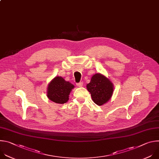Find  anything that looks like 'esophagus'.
<instances>
[{
    "mask_svg": "<svg viewBox=\"0 0 159 159\" xmlns=\"http://www.w3.org/2000/svg\"><path fill=\"white\" fill-rule=\"evenodd\" d=\"M77 85L78 87H81L83 86V82H79V83H77Z\"/></svg>",
    "mask_w": 159,
    "mask_h": 159,
    "instance_id": "obj_1",
    "label": "esophagus"
}]
</instances>
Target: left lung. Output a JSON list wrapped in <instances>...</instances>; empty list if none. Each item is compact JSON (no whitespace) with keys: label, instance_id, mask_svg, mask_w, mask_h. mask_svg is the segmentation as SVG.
Here are the masks:
<instances>
[{"label":"left lung","instance_id":"1","mask_svg":"<svg viewBox=\"0 0 159 159\" xmlns=\"http://www.w3.org/2000/svg\"><path fill=\"white\" fill-rule=\"evenodd\" d=\"M86 87L91 95L93 101L98 106L107 103L111 98L114 91L112 82L100 73L93 75L90 82L87 84Z\"/></svg>","mask_w":159,"mask_h":159}]
</instances>
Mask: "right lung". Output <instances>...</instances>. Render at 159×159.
<instances>
[{
  "label": "right lung",
  "mask_w": 159,
  "mask_h": 159,
  "mask_svg": "<svg viewBox=\"0 0 159 159\" xmlns=\"http://www.w3.org/2000/svg\"><path fill=\"white\" fill-rule=\"evenodd\" d=\"M75 86L63 77L57 76L48 84L47 96L57 104L66 103L69 99V95Z\"/></svg>",
  "instance_id": "right-lung-1"
}]
</instances>
